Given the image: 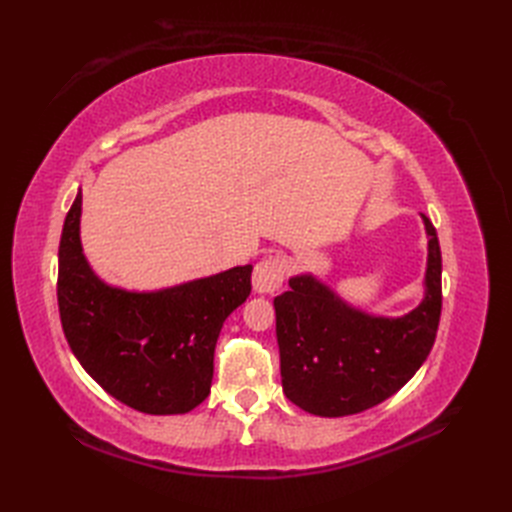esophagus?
Segmentation results:
<instances>
[{
	"mask_svg": "<svg viewBox=\"0 0 512 512\" xmlns=\"http://www.w3.org/2000/svg\"><path fill=\"white\" fill-rule=\"evenodd\" d=\"M286 280V265L280 256H265L254 267L252 284L260 294H273L282 288Z\"/></svg>",
	"mask_w": 512,
	"mask_h": 512,
	"instance_id": "obj_1",
	"label": "esophagus"
}]
</instances>
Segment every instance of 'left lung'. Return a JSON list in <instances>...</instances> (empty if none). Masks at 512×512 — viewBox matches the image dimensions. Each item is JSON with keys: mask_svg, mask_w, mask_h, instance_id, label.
Returning <instances> with one entry per match:
<instances>
[{"mask_svg": "<svg viewBox=\"0 0 512 512\" xmlns=\"http://www.w3.org/2000/svg\"><path fill=\"white\" fill-rule=\"evenodd\" d=\"M429 235L427 294L404 318H371L344 305L314 277L275 297V329L286 397L316 416H348L395 395L427 359L442 314V254Z\"/></svg>", "mask_w": 512, "mask_h": 512, "instance_id": "8db88e82", "label": "left lung"}]
</instances>
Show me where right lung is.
Listing matches in <instances>:
<instances>
[{"mask_svg":"<svg viewBox=\"0 0 512 512\" xmlns=\"http://www.w3.org/2000/svg\"><path fill=\"white\" fill-rule=\"evenodd\" d=\"M81 192L59 241L57 303L68 344L102 389L138 412L183 414L211 391L224 320L250 297L252 265L162 292L104 286L79 239Z\"/></svg>","mask_w":512,"mask_h":512,"instance_id":"right-lung-1","label":"right lung"}]
</instances>
